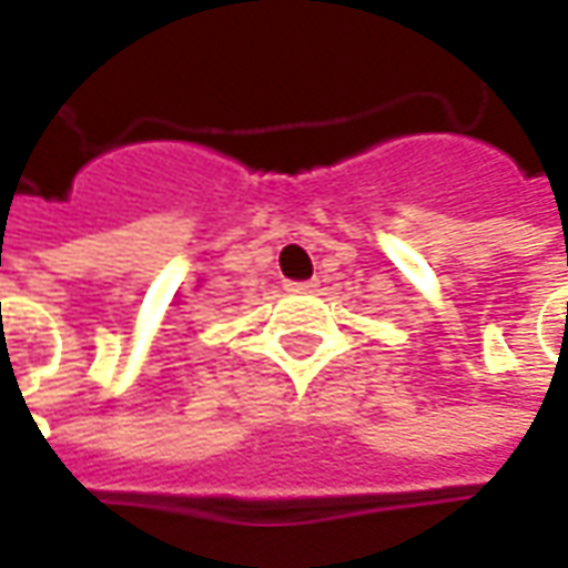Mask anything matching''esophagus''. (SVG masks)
<instances>
[{"label":"esophagus","mask_w":568,"mask_h":568,"mask_svg":"<svg viewBox=\"0 0 568 568\" xmlns=\"http://www.w3.org/2000/svg\"><path fill=\"white\" fill-rule=\"evenodd\" d=\"M316 280H292V283H285V288H288V292H313V288H316Z\"/></svg>","instance_id":"obj_1"}]
</instances>
